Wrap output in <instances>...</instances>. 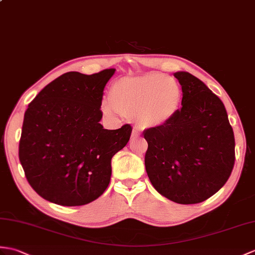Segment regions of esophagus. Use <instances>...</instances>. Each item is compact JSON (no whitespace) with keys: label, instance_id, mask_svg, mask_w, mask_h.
<instances>
[{"label":"esophagus","instance_id":"34e87169","mask_svg":"<svg viewBox=\"0 0 255 255\" xmlns=\"http://www.w3.org/2000/svg\"><path fill=\"white\" fill-rule=\"evenodd\" d=\"M139 137H140V133H139L138 131H135V130H133L132 133H131V138H132V139H137V138H139Z\"/></svg>","mask_w":255,"mask_h":255}]
</instances>
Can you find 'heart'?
I'll return each mask as SVG.
<instances>
[{
    "label": "heart",
    "mask_w": 255,
    "mask_h": 255,
    "mask_svg": "<svg viewBox=\"0 0 255 255\" xmlns=\"http://www.w3.org/2000/svg\"><path fill=\"white\" fill-rule=\"evenodd\" d=\"M182 101L179 82L166 75L150 73L116 80L110 90V102L103 101V113L114 118L131 116L141 129L159 128L178 113Z\"/></svg>",
    "instance_id": "1"
}]
</instances>
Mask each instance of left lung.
<instances>
[{"instance_id":"left-lung-1","label":"left lung","mask_w":255,"mask_h":255,"mask_svg":"<svg viewBox=\"0 0 255 255\" xmlns=\"http://www.w3.org/2000/svg\"><path fill=\"white\" fill-rule=\"evenodd\" d=\"M182 108L167 125L145 129V170L155 190L179 204L211 198L235 164V137L221 99L204 82L177 72Z\"/></svg>"}]
</instances>
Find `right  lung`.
<instances>
[{"label": "right lung", "instance_id": "obj_1", "mask_svg": "<svg viewBox=\"0 0 255 255\" xmlns=\"http://www.w3.org/2000/svg\"><path fill=\"white\" fill-rule=\"evenodd\" d=\"M115 69L93 75L63 74L28 105L19 141V161L40 197L63 206L92 202L108 188L111 161L125 146L131 126L100 124L105 85Z\"/></svg>", "mask_w": 255, "mask_h": 255}]
</instances>
